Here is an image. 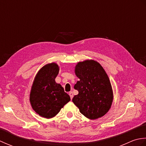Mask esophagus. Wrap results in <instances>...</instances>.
<instances>
[{
  "label": "esophagus",
  "instance_id": "34e87169",
  "mask_svg": "<svg viewBox=\"0 0 146 146\" xmlns=\"http://www.w3.org/2000/svg\"><path fill=\"white\" fill-rule=\"evenodd\" d=\"M69 95H70V97L71 99H72L73 97V92H70L69 93Z\"/></svg>",
  "mask_w": 146,
  "mask_h": 146
}]
</instances>
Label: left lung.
I'll use <instances>...</instances> for the list:
<instances>
[{
	"instance_id": "8db88e82",
	"label": "left lung",
	"mask_w": 146,
	"mask_h": 146,
	"mask_svg": "<svg viewBox=\"0 0 146 146\" xmlns=\"http://www.w3.org/2000/svg\"><path fill=\"white\" fill-rule=\"evenodd\" d=\"M75 73L80 80L74 88L78 94L74 96L73 102L90 119L104 116L113 101L111 83L104 68L97 61L86 60L77 64Z\"/></svg>"
}]
</instances>
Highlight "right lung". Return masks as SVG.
Returning a JSON list of instances; mask_svg holds the SVG:
<instances>
[{
	"label": "right lung",
	"mask_w": 146,
	"mask_h": 146,
	"mask_svg": "<svg viewBox=\"0 0 146 146\" xmlns=\"http://www.w3.org/2000/svg\"><path fill=\"white\" fill-rule=\"evenodd\" d=\"M59 73L56 63L43 66L37 74L30 94L32 107L41 117L50 119L55 116L70 101L68 94L55 78Z\"/></svg>",
	"instance_id": "obj_1"
}]
</instances>
